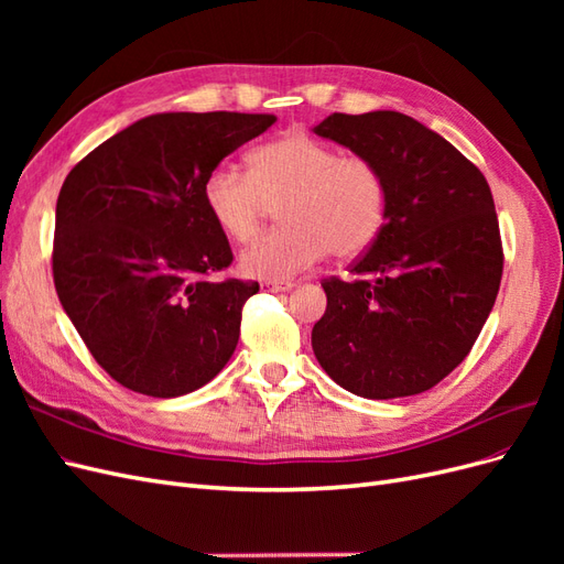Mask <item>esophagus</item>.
Segmentation results:
<instances>
[{"mask_svg": "<svg viewBox=\"0 0 564 564\" xmlns=\"http://www.w3.org/2000/svg\"><path fill=\"white\" fill-rule=\"evenodd\" d=\"M261 286L265 292H289V289H294V282H263Z\"/></svg>", "mask_w": 564, "mask_h": 564, "instance_id": "34e87169", "label": "esophagus"}]
</instances>
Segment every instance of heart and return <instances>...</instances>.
I'll return each mask as SVG.
<instances>
[{"instance_id":"b5f03b06","label":"heart","mask_w":564,"mask_h":564,"mask_svg":"<svg viewBox=\"0 0 564 564\" xmlns=\"http://www.w3.org/2000/svg\"><path fill=\"white\" fill-rule=\"evenodd\" d=\"M204 209L235 242L259 232L270 204H282L284 228L263 235L242 256L247 278L292 280L334 251L350 259L367 251L386 224L388 185L365 158L303 131L284 133L247 158V172L220 164L204 178Z\"/></svg>"}]
</instances>
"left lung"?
<instances>
[{"label":"left lung","mask_w":564,"mask_h":564,"mask_svg":"<svg viewBox=\"0 0 564 564\" xmlns=\"http://www.w3.org/2000/svg\"><path fill=\"white\" fill-rule=\"evenodd\" d=\"M313 131L371 160L388 185L386 224L355 278L322 282L315 357L352 395H419L464 362L497 301L503 251L491 191L409 115L334 112Z\"/></svg>","instance_id":"8db88e82"}]
</instances>
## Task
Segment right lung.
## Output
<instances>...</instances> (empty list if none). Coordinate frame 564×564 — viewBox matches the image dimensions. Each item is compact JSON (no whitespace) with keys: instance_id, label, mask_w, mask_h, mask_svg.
Returning a JSON list of instances; mask_svg holds the SVG:
<instances>
[{"instance_id":"1","label":"right lung","mask_w":564,"mask_h":564,"mask_svg":"<svg viewBox=\"0 0 564 564\" xmlns=\"http://www.w3.org/2000/svg\"><path fill=\"white\" fill-rule=\"evenodd\" d=\"M278 117L160 112L91 150L56 202L54 282L94 360L129 390L181 398L228 365L259 282L230 265L202 185Z\"/></svg>"}]
</instances>
